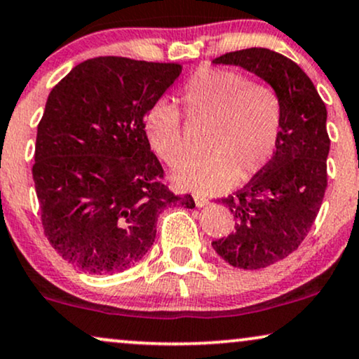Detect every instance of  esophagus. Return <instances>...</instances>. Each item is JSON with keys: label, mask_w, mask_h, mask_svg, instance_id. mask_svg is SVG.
<instances>
[{"label": "esophagus", "mask_w": 359, "mask_h": 359, "mask_svg": "<svg viewBox=\"0 0 359 359\" xmlns=\"http://www.w3.org/2000/svg\"><path fill=\"white\" fill-rule=\"evenodd\" d=\"M194 200H195V205H197L198 208L207 207V205L210 203V202H208V198H207V197H202V195H195Z\"/></svg>", "instance_id": "1"}]
</instances>
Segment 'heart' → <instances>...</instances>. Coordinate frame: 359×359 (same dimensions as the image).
<instances>
[{
	"label": "heart",
	"instance_id": "b5f03b06",
	"mask_svg": "<svg viewBox=\"0 0 359 359\" xmlns=\"http://www.w3.org/2000/svg\"><path fill=\"white\" fill-rule=\"evenodd\" d=\"M180 103L194 119L212 121L207 157H190L172 170L177 189L218 194L256 177L274 156L283 123L276 90L228 69L203 67L180 88ZM144 130L152 151L167 164L184 156L182 119L165 102L151 107Z\"/></svg>",
	"mask_w": 359,
	"mask_h": 359
}]
</instances>
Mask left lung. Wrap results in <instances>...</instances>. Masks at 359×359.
I'll return each instance as SVG.
<instances>
[{"label": "left lung", "mask_w": 359, "mask_h": 359, "mask_svg": "<svg viewBox=\"0 0 359 359\" xmlns=\"http://www.w3.org/2000/svg\"><path fill=\"white\" fill-rule=\"evenodd\" d=\"M213 64L252 72L276 90L283 107L279 142L269 164L235 195L222 198L236 219V231L212 243L233 267L262 269L297 250L323 202L327 107L307 74L274 50L228 52Z\"/></svg>", "instance_id": "left-lung-1"}]
</instances>
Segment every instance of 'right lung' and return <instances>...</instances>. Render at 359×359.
<instances>
[{
    "label": "right lung",
    "instance_id": "right-lung-1",
    "mask_svg": "<svg viewBox=\"0 0 359 359\" xmlns=\"http://www.w3.org/2000/svg\"><path fill=\"white\" fill-rule=\"evenodd\" d=\"M180 74V64L95 57L49 93L32 179L47 240L83 272L114 274L136 264L165 208L195 207L192 195L162 184L144 130L147 111Z\"/></svg>",
    "mask_w": 359,
    "mask_h": 359
}]
</instances>
